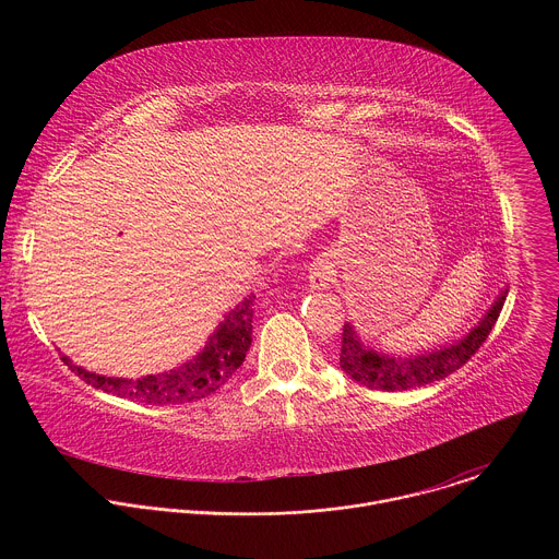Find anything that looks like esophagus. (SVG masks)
Wrapping results in <instances>:
<instances>
[{
    "mask_svg": "<svg viewBox=\"0 0 559 559\" xmlns=\"http://www.w3.org/2000/svg\"><path fill=\"white\" fill-rule=\"evenodd\" d=\"M307 278H309V287L311 289H325V287H330V283L334 278L332 261L323 259V257L313 259V263L309 265V276Z\"/></svg>",
    "mask_w": 559,
    "mask_h": 559,
    "instance_id": "obj_1",
    "label": "esophagus"
}]
</instances>
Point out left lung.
<instances>
[{"label": "left lung", "instance_id": "1", "mask_svg": "<svg viewBox=\"0 0 559 559\" xmlns=\"http://www.w3.org/2000/svg\"><path fill=\"white\" fill-rule=\"evenodd\" d=\"M507 300V292L498 296L487 316L477 323L464 338L449 347H440L429 354L412 356V358H395L360 343L352 323L343 328V345H341V367L354 378L358 384L382 391H407L416 386H425L433 380H442L455 369H460L483 343L489 338L502 305Z\"/></svg>", "mask_w": 559, "mask_h": 559}]
</instances>
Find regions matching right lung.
I'll return each mask as SVG.
<instances>
[{"instance_id": "1", "label": "right lung", "mask_w": 559, "mask_h": 559, "mask_svg": "<svg viewBox=\"0 0 559 559\" xmlns=\"http://www.w3.org/2000/svg\"><path fill=\"white\" fill-rule=\"evenodd\" d=\"M254 294L243 298L231 311L223 316V321L207 338L205 347L192 360L177 369L164 373H150L136 380L110 378L86 371L61 358L79 378L119 397H134L147 405H183L214 393L223 386L231 373L243 365L246 354L252 345V316H254Z\"/></svg>"}]
</instances>
